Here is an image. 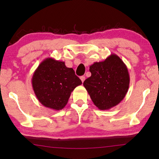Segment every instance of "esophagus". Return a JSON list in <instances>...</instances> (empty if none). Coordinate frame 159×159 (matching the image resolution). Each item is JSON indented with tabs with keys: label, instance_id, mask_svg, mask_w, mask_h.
Instances as JSON below:
<instances>
[{
	"label": "esophagus",
	"instance_id": "obj_1",
	"mask_svg": "<svg viewBox=\"0 0 159 159\" xmlns=\"http://www.w3.org/2000/svg\"><path fill=\"white\" fill-rule=\"evenodd\" d=\"M80 80H81L82 83H83V82H84V80H85V76H80Z\"/></svg>",
	"mask_w": 159,
	"mask_h": 159
}]
</instances>
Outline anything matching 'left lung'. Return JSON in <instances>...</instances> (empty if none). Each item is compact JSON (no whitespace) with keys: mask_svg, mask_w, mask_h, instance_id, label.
<instances>
[{"mask_svg":"<svg viewBox=\"0 0 159 159\" xmlns=\"http://www.w3.org/2000/svg\"><path fill=\"white\" fill-rule=\"evenodd\" d=\"M92 75L83 83L92 102L100 110H108L117 105L126 95L130 75L123 61L111 54L102 61L89 66Z\"/></svg>","mask_w":159,"mask_h":159,"instance_id":"obj_1","label":"left lung"}]
</instances>
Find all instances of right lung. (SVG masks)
I'll list each match as a JSON object with an SVG mask.
<instances>
[{
    "label": "right lung",
    "mask_w": 159,
    "mask_h": 159,
    "mask_svg": "<svg viewBox=\"0 0 159 159\" xmlns=\"http://www.w3.org/2000/svg\"><path fill=\"white\" fill-rule=\"evenodd\" d=\"M31 83L42 105L59 111L66 107L71 93L82 82L72 68L66 66L65 62L48 57L35 70Z\"/></svg>",
    "instance_id": "1"
}]
</instances>
